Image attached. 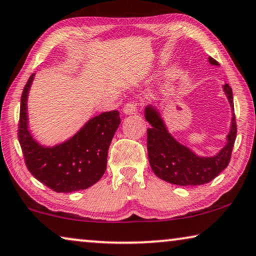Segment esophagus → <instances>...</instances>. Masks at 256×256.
<instances>
[{
    "label": "esophagus",
    "mask_w": 256,
    "mask_h": 256,
    "mask_svg": "<svg viewBox=\"0 0 256 256\" xmlns=\"http://www.w3.org/2000/svg\"><path fill=\"white\" fill-rule=\"evenodd\" d=\"M136 110H137L136 102H127L124 107V113L126 116H132V114L136 113Z\"/></svg>",
    "instance_id": "obj_1"
}]
</instances>
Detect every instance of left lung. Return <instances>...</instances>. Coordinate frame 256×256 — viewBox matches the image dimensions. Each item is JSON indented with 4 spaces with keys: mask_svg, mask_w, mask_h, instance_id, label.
I'll use <instances>...</instances> for the list:
<instances>
[{
    "mask_svg": "<svg viewBox=\"0 0 256 256\" xmlns=\"http://www.w3.org/2000/svg\"><path fill=\"white\" fill-rule=\"evenodd\" d=\"M208 61L212 66H220L210 56ZM223 91L231 106V127L225 146L214 156H200L180 143L170 132L160 110L154 104L146 106L144 116L151 124L148 128V156L151 168L159 179L178 186H198L210 182L226 168L234 146L236 124L232 88L225 83Z\"/></svg>",
    "mask_w": 256,
    "mask_h": 256,
    "instance_id": "left-lung-1",
    "label": "left lung"
}]
</instances>
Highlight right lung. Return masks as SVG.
<instances>
[{
    "label": "right lung",
    "mask_w": 256,
    "mask_h": 256,
    "mask_svg": "<svg viewBox=\"0 0 256 256\" xmlns=\"http://www.w3.org/2000/svg\"><path fill=\"white\" fill-rule=\"evenodd\" d=\"M36 74L30 76L20 100L18 138L28 171L50 190L72 192L86 190L106 171L107 154L121 124L119 110L98 114L61 143L45 146L30 132L28 98Z\"/></svg>",
    "instance_id": "obj_1"
}]
</instances>
